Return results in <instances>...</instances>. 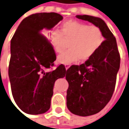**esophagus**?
Returning <instances> with one entry per match:
<instances>
[{"instance_id":"obj_1","label":"esophagus","mask_w":129,"mask_h":129,"mask_svg":"<svg viewBox=\"0 0 129 129\" xmlns=\"http://www.w3.org/2000/svg\"><path fill=\"white\" fill-rule=\"evenodd\" d=\"M70 66H71V64H70V63H69V64H65V68H66V70L70 68Z\"/></svg>"}]
</instances>
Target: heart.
I'll return each mask as SVG.
<instances>
[{
	"instance_id": "b5f03b06",
	"label": "heart",
	"mask_w": 129,
	"mask_h": 129,
	"mask_svg": "<svg viewBox=\"0 0 129 129\" xmlns=\"http://www.w3.org/2000/svg\"><path fill=\"white\" fill-rule=\"evenodd\" d=\"M64 38L70 39L68 49L58 55V61L69 64L78 58L86 61L91 58L101 46L103 36L101 29L95 25H87L77 20H68L61 25V29L50 32V39L56 52H61Z\"/></svg>"
}]
</instances>
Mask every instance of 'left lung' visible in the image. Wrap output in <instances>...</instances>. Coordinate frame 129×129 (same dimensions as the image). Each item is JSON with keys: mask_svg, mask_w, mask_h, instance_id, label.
I'll list each match as a JSON object with an SVG mask.
<instances>
[{"mask_svg": "<svg viewBox=\"0 0 129 129\" xmlns=\"http://www.w3.org/2000/svg\"><path fill=\"white\" fill-rule=\"evenodd\" d=\"M76 17L98 27L105 39L85 63L73 65L66 71L67 107L76 115L87 116L100 112L111 100L119 70L120 55L116 38L105 21L87 15Z\"/></svg>", "mask_w": 129, "mask_h": 129, "instance_id": "8db88e82", "label": "left lung"}]
</instances>
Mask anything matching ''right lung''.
<instances>
[{
	"label": "right lung",
	"mask_w": 129,
	"mask_h": 129,
	"mask_svg": "<svg viewBox=\"0 0 129 129\" xmlns=\"http://www.w3.org/2000/svg\"><path fill=\"white\" fill-rule=\"evenodd\" d=\"M63 20L60 14L41 13L21 22L10 42V82L17 105L29 114H40L51 106L55 81L66 75L63 64L53 71L56 56L51 43L42 35Z\"/></svg>",
	"instance_id": "1"
}]
</instances>
